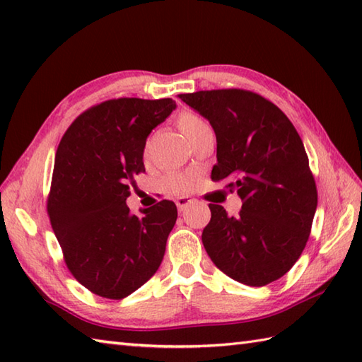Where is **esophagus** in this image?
Segmentation results:
<instances>
[{
    "mask_svg": "<svg viewBox=\"0 0 362 362\" xmlns=\"http://www.w3.org/2000/svg\"><path fill=\"white\" fill-rule=\"evenodd\" d=\"M194 202V199H189V197H179L175 201V205H177V210H179V213H183L185 211L188 206Z\"/></svg>",
    "mask_w": 362,
    "mask_h": 362,
    "instance_id": "esophagus-1",
    "label": "esophagus"
}]
</instances>
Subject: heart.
Instances as JSON below:
<instances>
[{
	"instance_id": "b5f03b06",
	"label": "heart",
	"mask_w": 362,
	"mask_h": 362,
	"mask_svg": "<svg viewBox=\"0 0 362 362\" xmlns=\"http://www.w3.org/2000/svg\"><path fill=\"white\" fill-rule=\"evenodd\" d=\"M177 126L182 130L188 140H194L196 136H199L201 134L206 132V130H211V127L209 126L201 115H197L194 112H182L177 118ZM193 187V177L189 174H182V173H174L169 174L168 177H165L163 180V188L165 191L171 194H183L188 193V191Z\"/></svg>"
}]
</instances>
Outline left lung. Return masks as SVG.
Wrapping results in <instances>:
<instances>
[{
	"mask_svg": "<svg viewBox=\"0 0 362 362\" xmlns=\"http://www.w3.org/2000/svg\"><path fill=\"white\" fill-rule=\"evenodd\" d=\"M210 121L218 163L211 180H230L241 197L236 218L210 204L204 247L218 269L247 286L279 280L296 264L317 209L316 180L289 118L249 90L222 88L179 95Z\"/></svg>",
	"mask_w": 362,
	"mask_h": 362,
	"instance_id": "left-lung-1",
	"label": "left lung"
}]
</instances>
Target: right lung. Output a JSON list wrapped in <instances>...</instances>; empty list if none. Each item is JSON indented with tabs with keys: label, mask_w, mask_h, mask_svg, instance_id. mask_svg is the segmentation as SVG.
I'll list each match as a JSON object with an SVG mask.
<instances>
[{
	"label": "right lung",
	"mask_w": 362,
	"mask_h": 362,
	"mask_svg": "<svg viewBox=\"0 0 362 362\" xmlns=\"http://www.w3.org/2000/svg\"><path fill=\"white\" fill-rule=\"evenodd\" d=\"M174 109L171 98L109 99L79 115L59 143L48 216L68 271L99 297L132 294L163 259L175 204L160 201L138 218L126 199L144 173L146 138Z\"/></svg>",
	"instance_id": "obj_1"
}]
</instances>
